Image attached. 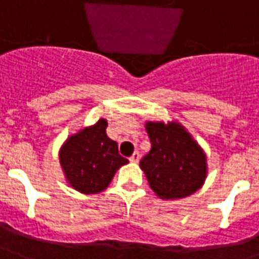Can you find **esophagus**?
Returning <instances> with one entry per match:
<instances>
[{
    "label": "esophagus",
    "instance_id": "1",
    "mask_svg": "<svg viewBox=\"0 0 259 259\" xmlns=\"http://www.w3.org/2000/svg\"><path fill=\"white\" fill-rule=\"evenodd\" d=\"M130 162H139V160H140V154H139V151H135L133 154H132V157L129 158Z\"/></svg>",
    "mask_w": 259,
    "mask_h": 259
}]
</instances>
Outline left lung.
<instances>
[{"label": "left lung", "instance_id": "obj_1", "mask_svg": "<svg viewBox=\"0 0 259 259\" xmlns=\"http://www.w3.org/2000/svg\"><path fill=\"white\" fill-rule=\"evenodd\" d=\"M151 150L140 161L150 188L160 199H182L196 192L207 177V158L180 122H146Z\"/></svg>", "mask_w": 259, "mask_h": 259}]
</instances>
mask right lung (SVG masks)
<instances>
[{
	"mask_svg": "<svg viewBox=\"0 0 259 259\" xmlns=\"http://www.w3.org/2000/svg\"><path fill=\"white\" fill-rule=\"evenodd\" d=\"M106 127V119H99L95 124L67 137L60 147L59 160L64 178L78 192H102L117 169L129 162L119 154L117 143L108 137Z\"/></svg>",
	"mask_w": 259,
	"mask_h": 259,
	"instance_id": "right-lung-1",
	"label": "right lung"
}]
</instances>
